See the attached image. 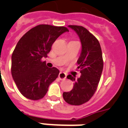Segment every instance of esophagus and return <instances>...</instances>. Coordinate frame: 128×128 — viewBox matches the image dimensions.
Wrapping results in <instances>:
<instances>
[{"label":"esophagus","mask_w":128,"mask_h":128,"mask_svg":"<svg viewBox=\"0 0 128 128\" xmlns=\"http://www.w3.org/2000/svg\"><path fill=\"white\" fill-rule=\"evenodd\" d=\"M58 78H60V80H64V79H66V74L62 72H60V74L58 75Z\"/></svg>","instance_id":"esophagus-1"}]
</instances>
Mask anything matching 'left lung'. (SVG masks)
Here are the masks:
<instances>
[{
    "label": "left lung",
    "instance_id": "8db88e82",
    "mask_svg": "<svg viewBox=\"0 0 128 128\" xmlns=\"http://www.w3.org/2000/svg\"><path fill=\"white\" fill-rule=\"evenodd\" d=\"M80 38L82 51L77 63L81 76L76 80L72 75L67 78L74 82L71 91L63 93V98L69 104L82 105L89 101L97 90L103 70V58L98 39L87 29L81 26L69 25Z\"/></svg>",
    "mask_w": 128,
    "mask_h": 128
}]
</instances>
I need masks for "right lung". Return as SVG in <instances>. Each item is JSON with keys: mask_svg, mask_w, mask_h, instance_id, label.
Wrapping results in <instances>:
<instances>
[{"mask_svg": "<svg viewBox=\"0 0 128 128\" xmlns=\"http://www.w3.org/2000/svg\"><path fill=\"white\" fill-rule=\"evenodd\" d=\"M68 31L64 26L40 24L19 40L12 54L11 73L24 97L32 100L42 98L50 84L57 78L58 69L47 67L42 58L47 57L56 39Z\"/></svg>", "mask_w": 128, "mask_h": 128, "instance_id": "1", "label": "right lung"}]
</instances>
